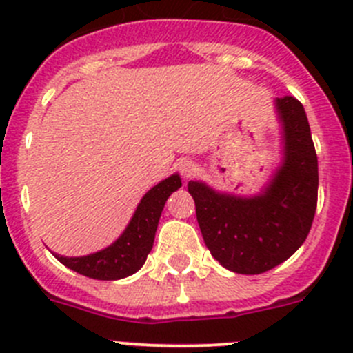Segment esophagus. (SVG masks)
I'll list each match as a JSON object with an SVG mask.
<instances>
[{
    "instance_id": "obj_1",
    "label": "esophagus",
    "mask_w": 353,
    "mask_h": 353,
    "mask_svg": "<svg viewBox=\"0 0 353 353\" xmlns=\"http://www.w3.org/2000/svg\"><path fill=\"white\" fill-rule=\"evenodd\" d=\"M177 170H179V174L183 176V179L188 181L193 177L194 172H196V165H194L193 160L183 159L179 163H177Z\"/></svg>"
}]
</instances>
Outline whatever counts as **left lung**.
Masks as SVG:
<instances>
[{"mask_svg":"<svg viewBox=\"0 0 353 353\" xmlns=\"http://www.w3.org/2000/svg\"><path fill=\"white\" fill-rule=\"evenodd\" d=\"M282 126V162L252 196L220 193L201 181L188 191L203 241L234 273L259 275L290 258L307 237L318 203V157L307 116L294 97L275 99Z\"/></svg>","mask_w":353,"mask_h":353,"instance_id":"left-lung-1","label":"left lung"}]
</instances>
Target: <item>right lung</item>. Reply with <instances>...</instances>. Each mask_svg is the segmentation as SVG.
<instances>
[{"label": "right lung", "instance_id": "add662e5", "mask_svg": "<svg viewBox=\"0 0 353 353\" xmlns=\"http://www.w3.org/2000/svg\"><path fill=\"white\" fill-rule=\"evenodd\" d=\"M183 186L179 174H172L152 188L138 203L133 216L119 237L105 249L78 258L59 256L66 268L95 280H119L137 273L147 261L167 198Z\"/></svg>", "mask_w": 353, "mask_h": 353}]
</instances>
